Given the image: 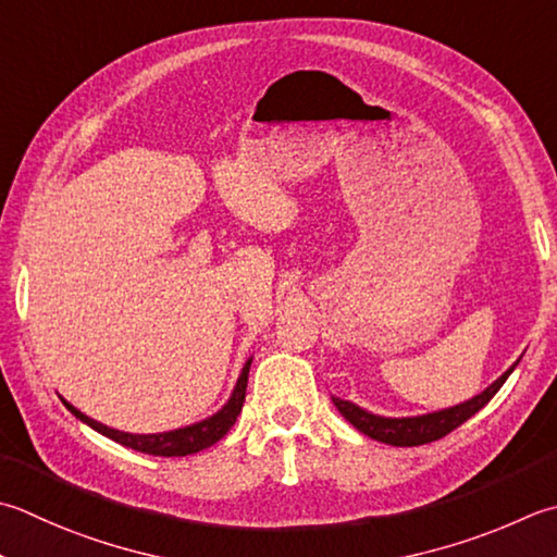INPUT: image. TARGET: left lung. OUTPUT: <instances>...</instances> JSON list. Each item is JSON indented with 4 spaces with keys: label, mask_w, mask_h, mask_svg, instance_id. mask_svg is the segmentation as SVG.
I'll return each mask as SVG.
<instances>
[{
    "label": "left lung",
    "mask_w": 557,
    "mask_h": 557,
    "mask_svg": "<svg viewBox=\"0 0 557 557\" xmlns=\"http://www.w3.org/2000/svg\"><path fill=\"white\" fill-rule=\"evenodd\" d=\"M521 359V357H519ZM519 359L511 364L507 372L495 379L481 394L468 398L459 406L451 408H442L434 412H424V416H408V418H386V416H376V412H369L362 406H357L352 400L345 398H333V406L341 410V416L352 424L355 430H359L362 434H367L369 440L384 442V444H394V446H420V444H430L434 440H442L449 434L451 430L459 428L468 418H473L478 410L485 408L490 398H493L499 388H503L505 381L509 379V374L515 372Z\"/></svg>",
    "instance_id": "left-lung-1"
}]
</instances>
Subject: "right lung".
Segmentation results:
<instances>
[{
    "label": "right lung",
    "mask_w": 557,
    "mask_h": 557,
    "mask_svg": "<svg viewBox=\"0 0 557 557\" xmlns=\"http://www.w3.org/2000/svg\"><path fill=\"white\" fill-rule=\"evenodd\" d=\"M250 362H253V357L246 359L242 374H238L236 384H234L232 396L226 398V403H224L220 410L212 412L210 418H205L200 422L185 424V428L169 430V432H157V434L120 432V430L108 428V424L98 422V420H94L89 416H84L82 410H76L72 403L64 400L62 396H60V400L64 403V408H67L76 420H82L84 424H89L91 430H96L98 434H103V437L127 446V449H135V451H141V454H151V456H188V454H198V451L207 449V446L216 444L228 430L234 428V422L238 418V412H242L244 400H246Z\"/></svg>",
    "instance_id": "right-lung-1"
}]
</instances>
